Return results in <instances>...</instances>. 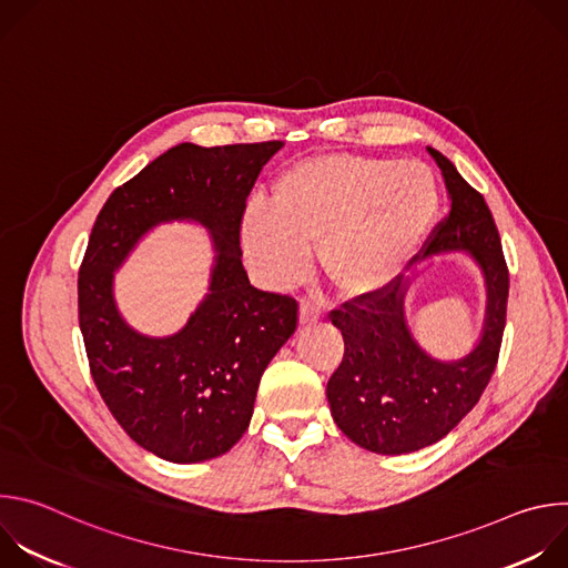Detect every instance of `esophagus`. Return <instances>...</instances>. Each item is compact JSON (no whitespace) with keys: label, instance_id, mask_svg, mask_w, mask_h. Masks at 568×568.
Segmentation results:
<instances>
[{"label":"esophagus","instance_id":"esophagus-1","mask_svg":"<svg viewBox=\"0 0 568 568\" xmlns=\"http://www.w3.org/2000/svg\"><path fill=\"white\" fill-rule=\"evenodd\" d=\"M321 316H323V310H321L316 303H312V301H307V298L301 301V307H298V318H301V323H316Z\"/></svg>","mask_w":568,"mask_h":568}]
</instances>
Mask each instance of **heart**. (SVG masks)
<instances>
[{
    "label": "heart",
    "mask_w": 568,
    "mask_h": 568,
    "mask_svg": "<svg viewBox=\"0 0 568 568\" xmlns=\"http://www.w3.org/2000/svg\"><path fill=\"white\" fill-rule=\"evenodd\" d=\"M440 206L436 175L423 161L318 154L283 171L272 206L254 204L240 245L274 287L298 281L318 245L321 270L348 296L388 287L423 247Z\"/></svg>",
    "instance_id": "1"
}]
</instances>
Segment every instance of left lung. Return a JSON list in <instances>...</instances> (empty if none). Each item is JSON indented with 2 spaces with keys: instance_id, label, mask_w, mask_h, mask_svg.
<instances>
[{
  "instance_id": "1",
  "label": "left lung",
  "mask_w": 568,
  "mask_h": 568,
  "mask_svg": "<svg viewBox=\"0 0 568 568\" xmlns=\"http://www.w3.org/2000/svg\"><path fill=\"white\" fill-rule=\"evenodd\" d=\"M445 178L452 211L425 242V256L467 252L483 272L485 321L478 344L460 359L440 362L414 339L399 276L375 294L346 301L331 312L344 335V359L328 379V404L337 427L375 454H409L445 438L488 386L504 339L508 265L495 217L452 161L427 148Z\"/></svg>"
}]
</instances>
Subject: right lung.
I'll use <instances>...</instances> for the list:
<instances>
[{
	"mask_svg": "<svg viewBox=\"0 0 568 568\" xmlns=\"http://www.w3.org/2000/svg\"><path fill=\"white\" fill-rule=\"evenodd\" d=\"M281 148L180 143L119 186L94 222L78 272L90 371L123 432L164 460L229 452L250 427L267 364L296 331V301L254 287L240 252L247 197ZM173 219L200 221L214 235L210 294L180 334L145 338L118 314L113 272L150 227Z\"/></svg>",
	"mask_w": 568,
	"mask_h": 568,
	"instance_id": "1",
	"label": "right lung"
}]
</instances>
